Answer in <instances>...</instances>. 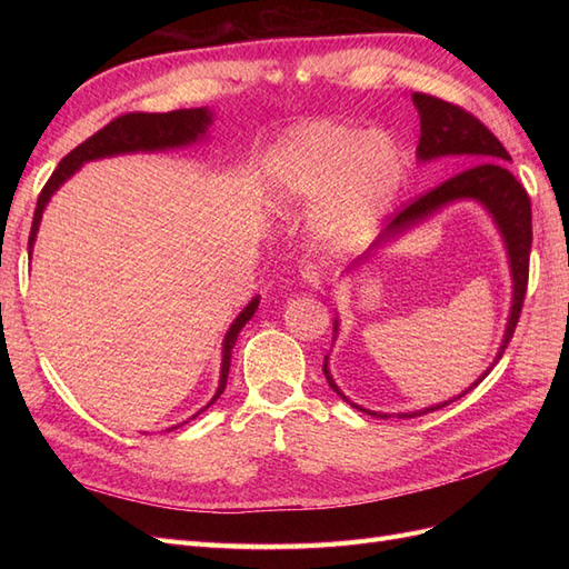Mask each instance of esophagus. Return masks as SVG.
I'll return each instance as SVG.
<instances>
[{"instance_id":"1","label":"esophagus","mask_w":569,"mask_h":569,"mask_svg":"<svg viewBox=\"0 0 569 569\" xmlns=\"http://www.w3.org/2000/svg\"><path fill=\"white\" fill-rule=\"evenodd\" d=\"M301 280H303V284L318 289L322 284V270L318 266H306L301 270Z\"/></svg>"}]
</instances>
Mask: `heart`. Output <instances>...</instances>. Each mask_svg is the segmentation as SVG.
Here are the masks:
<instances>
[{"label": "heart", "mask_w": 569, "mask_h": 569, "mask_svg": "<svg viewBox=\"0 0 569 569\" xmlns=\"http://www.w3.org/2000/svg\"><path fill=\"white\" fill-rule=\"evenodd\" d=\"M406 159L391 134L337 120L289 132L270 153V182L282 201L320 199L313 228L332 251L366 244L401 189Z\"/></svg>", "instance_id": "obj_1"}]
</instances>
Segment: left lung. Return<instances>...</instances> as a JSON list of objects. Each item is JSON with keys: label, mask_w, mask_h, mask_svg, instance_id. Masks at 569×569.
I'll use <instances>...</instances> for the list:
<instances>
[{"label": "left lung", "mask_w": 569, "mask_h": 569, "mask_svg": "<svg viewBox=\"0 0 569 569\" xmlns=\"http://www.w3.org/2000/svg\"><path fill=\"white\" fill-rule=\"evenodd\" d=\"M412 101H416V107L420 111L418 159L432 161L439 157H456V159H460V166H470V168L460 170V173H456L453 178L443 180L439 187L429 189L427 194L403 206L401 211H396L389 220V226L380 234V239H377L375 247H380L382 242H387L389 237H396L399 232L408 230L410 226H416V222L425 220L427 216H432L435 211L441 209V206L451 203L456 199H477L485 203L489 213L493 216L498 230H501V234L506 239L512 282H515L510 318H508L501 351H498V356H496V360H498L506 353L508 343L515 335V327H518L525 295H527L529 251H531V201L525 192V187L515 180V176L506 168V161H510V153L506 151V147L501 142H498V137L485 123H481L479 118H475L470 111H465L458 104H451V101H443L439 97L425 94V92L412 94ZM335 332H337V325H335ZM322 372L327 377V382H330V387L341 396V399L349 401L347 396L339 391V387L332 382L327 363L322 366ZM489 372H491V368L481 375L470 389H475ZM449 403L451 401H443V403H437L432 408H425L418 412H401L399 418L425 416V412L439 410ZM351 406L368 412V416L387 418V416H382V412L366 410L356 403H351Z\"/></svg>", "instance_id": "left-lung-1"}]
</instances>
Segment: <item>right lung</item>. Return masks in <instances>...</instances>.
<instances>
[{"instance_id":"1","label":"right lung","mask_w":569,"mask_h":569,"mask_svg":"<svg viewBox=\"0 0 569 569\" xmlns=\"http://www.w3.org/2000/svg\"><path fill=\"white\" fill-rule=\"evenodd\" d=\"M209 123H211V113L206 109H180V111H168V113L134 111V113H123V116L113 118L109 126L97 130L82 144H78L71 153H66V157L59 161L54 173H51V178L42 187V192L38 197V206H36V216H32L28 251L32 249V244H36L40 218H42V211H44L49 197L54 194L59 184H63L68 178H71L84 161L104 159V157H113V153H126V151H157V149L182 147L189 142H197L199 137L206 132V128H209ZM256 308H258V297L244 308L242 313L237 316V320L230 327V332L226 335V341H222L220 387H218L211 403L218 401V396L228 385L232 347H234L239 330H242V327L251 320Z\"/></svg>"}]
</instances>
